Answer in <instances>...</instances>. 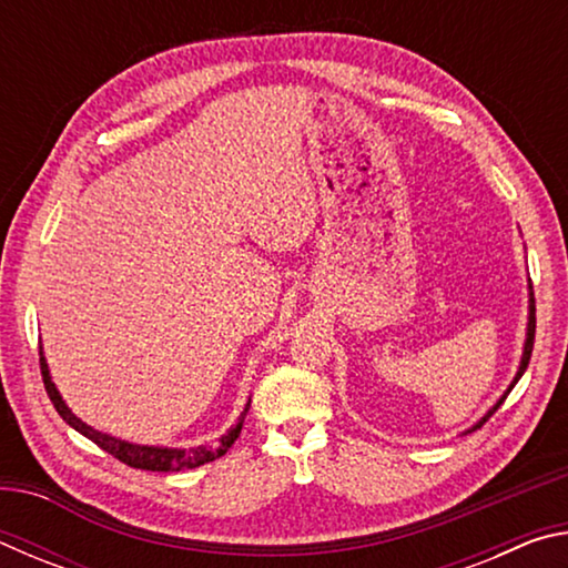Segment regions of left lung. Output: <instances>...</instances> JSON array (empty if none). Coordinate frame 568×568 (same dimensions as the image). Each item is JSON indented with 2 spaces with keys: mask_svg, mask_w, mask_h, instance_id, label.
<instances>
[{
  "mask_svg": "<svg viewBox=\"0 0 568 568\" xmlns=\"http://www.w3.org/2000/svg\"><path fill=\"white\" fill-rule=\"evenodd\" d=\"M534 335H536V301H534V287H531V305H528V333H526V345H524V358H521V365H518V373H516V378H514V383H511V386H508V390L504 393V398H501V400H498V403H496V406H494L491 410H488V413H486V416H484V418H480V420L476 423V426H474V428H470V430H476V428H480V426H484V423H486L488 418H491V416H494V413L498 410V406H501V403L506 400V396H508V393H511V388L516 386V381L524 376V371L528 368V361H531V351H534Z\"/></svg>",
  "mask_w": 568,
  "mask_h": 568,
  "instance_id": "obj_1",
  "label": "left lung"
}]
</instances>
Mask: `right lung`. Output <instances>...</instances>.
Here are the masks:
<instances>
[{
  "instance_id": "add662e5",
  "label": "right lung",
  "mask_w": 568,
  "mask_h": 568,
  "mask_svg": "<svg viewBox=\"0 0 568 568\" xmlns=\"http://www.w3.org/2000/svg\"><path fill=\"white\" fill-rule=\"evenodd\" d=\"M40 371H42V381H44V390L47 396H50L52 406L60 413L62 420L70 423L74 430H80L82 436H88L92 444H98L102 450H108L110 456H114L122 464H128L132 468H142V470H162V474H168V470H185V468H197L203 464H210V460H215L220 456L227 454V448L235 444L237 436H240V428H243V420L247 416V408L250 403L243 410V416H240L237 426L230 428L227 434L220 438L217 446H197V448H152V446H134L128 444V440H118L108 434H100V430L90 428L88 423H82L80 418L74 416V413L64 406V400L60 393H57L54 383L50 378V371H47V363H44V355L40 351Z\"/></svg>"
}]
</instances>
